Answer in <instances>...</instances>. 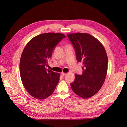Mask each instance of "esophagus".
Returning <instances> with one entry per match:
<instances>
[{"label": "esophagus", "mask_w": 127, "mask_h": 127, "mask_svg": "<svg viewBox=\"0 0 127 127\" xmlns=\"http://www.w3.org/2000/svg\"><path fill=\"white\" fill-rule=\"evenodd\" d=\"M61 76H65V75H66V73H64V72H62V73L61 74Z\"/></svg>", "instance_id": "obj_1"}]
</instances>
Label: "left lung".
Here are the masks:
<instances>
[{
	"mask_svg": "<svg viewBox=\"0 0 127 127\" xmlns=\"http://www.w3.org/2000/svg\"><path fill=\"white\" fill-rule=\"evenodd\" d=\"M83 67L81 75L75 74L71 83L74 92L83 99L90 98L100 90L106 79L108 58L104 46L87 33L67 34Z\"/></svg>",
	"mask_w": 127,
	"mask_h": 127,
	"instance_id": "8db88e82",
	"label": "left lung"
}]
</instances>
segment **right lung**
I'll use <instances>...</instances> for the list:
<instances>
[{
    "label": "right lung",
    "mask_w": 127,
    "mask_h": 127,
    "mask_svg": "<svg viewBox=\"0 0 127 127\" xmlns=\"http://www.w3.org/2000/svg\"><path fill=\"white\" fill-rule=\"evenodd\" d=\"M62 33H48L33 37L25 47L20 62V72L24 87L37 99L48 98L53 93L60 74L47 70V60L55 46L65 37Z\"/></svg>",
    "instance_id": "add662e5"
}]
</instances>
